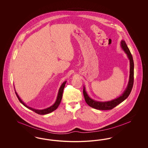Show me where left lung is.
<instances>
[{
	"mask_svg": "<svg viewBox=\"0 0 148 148\" xmlns=\"http://www.w3.org/2000/svg\"><path fill=\"white\" fill-rule=\"evenodd\" d=\"M120 46L122 49L127 54V58L130 61V74L129 79L127 83V88L123 93L116 98L112 100L108 101H96L91 98L88 94L87 92L85 90V87L84 86L83 88V94L85 100L86 104L90 107L98 110H111L116 106L119 105L120 103H122L128 97L130 92L132 90L133 83H134V64L133 59L132 55L129 49L127 44L124 40H121L120 42Z\"/></svg>",
	"mask_w": 148,
	"mask_h": 148,
	"instance_id": "8db88e82",
	"label": "left lung"
}]
</instances>
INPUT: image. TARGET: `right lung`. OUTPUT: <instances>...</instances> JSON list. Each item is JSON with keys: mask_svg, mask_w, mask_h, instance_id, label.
<instances>
[{"mask_svg": "<svg viewBox=\"0 0 148 148\" xmlns=\"http://www.w3.org/2000/svg\"><path fill=\"white\" fill-rule=\"evenodd\" d=\"M66 83V81H65L63 83V84L61 85L59 89V91H58V96H57V98H56V102L54 103V104L53 105H52L51 106H50L49 108H45V109H36L34 108H31V107H29V106H27L22 100H21V99L19 97V96L18 95V94H17V92H16V90L15 89V94L17 96V98L18 99V100H19V101L21 103V104L24 106H25L26 108H28L29 109L34 112L35 113H37L38 114H40V115H45V114H49L50 113H51L52 112L54 111L55 110H56V109L58 108V107L59 106V104H60V102H61V100H62V96H63V90L64 87H65V84Z\"/></svg>", "mask_w": 148, "mask_h": 148, "instance_id": "obj_1", "label": "right lung"}]
</instances>
